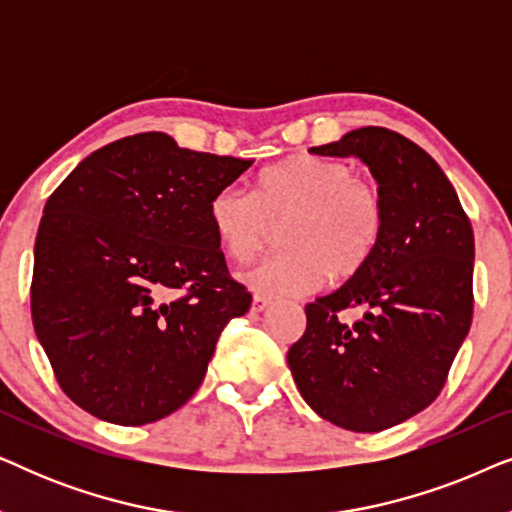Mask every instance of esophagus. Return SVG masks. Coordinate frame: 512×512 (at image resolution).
<instances>
[{"label": "esophagus", "instance_id": "esophagus-1", "mask_svg": "<svg viewBox=\"0 0 512 512\" xmlns=\"http://www.w3.org/2000/svg\"><path fill=\"white\" fill-rule=\"evenodd\" d=\"M272 305L270 298L265 296H254V300H251V312H265L268 307Z\"/></svg>", "mask_w": 512, "mask_h": 512}]
</instances>
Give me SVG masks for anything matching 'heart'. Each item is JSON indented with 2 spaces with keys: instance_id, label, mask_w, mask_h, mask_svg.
<instances>
[{
  "instance_id": "heart-1",
  "label": "heart",
  "mask_w": 512,
  "mask_h": 512,
  "mask_svg": "<svg viewBox=\"0 0 512 512\" xmlns=\"http://www.w3.org/2000/svg\"><path fill=\"white\" fill-rule=\"evenodd\" d=\"M209 221L235 261L261 254L282 228L286 249L242 272L251 291L279 298L359 275L380 249L387 207L377 184L345 160L293 156L263 170L256 193L221 186L209 200Z\"/></svg>"
}]
</instances>
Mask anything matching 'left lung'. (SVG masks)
<instances>
[{"label":"left lung","mask_w":512,"mask_h":512,"mask_svg":"<svg viewBox=\"0 0 512 512\" xmlns=\"http://www.w3.org/2000/svg\"><path fill=\"white\" fill-rule=\"evenodd\" d=\"M317 156H356L387 207L382 244L359 275L305 305L286 359L300 396L326 422L377 433L436 401L473 319V228L440 165L408 137L359 128ZM367 310L347 325L339 312Z\"/></svg>","instance_id":"1"}]
</instances>
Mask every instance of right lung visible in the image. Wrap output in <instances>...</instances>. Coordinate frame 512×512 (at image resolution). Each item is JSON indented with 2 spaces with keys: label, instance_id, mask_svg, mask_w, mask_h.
<instances>
[{
  "label": "right lung",
  "instance_id": "add662e5",
  "mask_svg": "<svg viewBox=\"0 0 512 512\" xmlns=\"http://www.w3.org/2000/svg\"><path fill=\"white\" fill-rule=\"evenodd\" d=\"M251 163L142 132L90 153L46 200L32 324L79 408L142 426L198 391L223 326L251 307L209 221Z\"/></svg>",
  "mask_w": 512,
  "mask_h": 512
}]
</instances>
